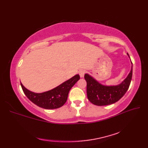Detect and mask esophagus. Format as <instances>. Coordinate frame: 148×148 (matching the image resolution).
<instances>
[{"label": "esophagus", "instance_id": "34e87169", "mask_svg": "<svg viewBox=\"0 0 148 148\" xmlns=\"http://www.w3.org/2000/svg\"><path fill=\"white\" fill-rule=\"evenodd\" d=\"M79 76H80L81 77H83L84 76V71H82V70L80 71L79 72Z\"/></svg>", "mask_w": 148, "mask_h": 148}]
</instances>
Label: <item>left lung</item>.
I'll list each match as a JSON object with an SVG mask.
<instances>
[{
  "mask_svg": "<svg viewBox=\"0 0 148 148\" xmlns=\"http://www.w3.org/2000/svg\"><path fill=\"white\" fill-rule=\"evenodd\" d=\"M128 56H129L127 53ZM130 57V56H129ZM130 73L123 81L113 86H106L100 84L88 74H84L87 86L88 99L93 104L102 106L114 103L120 99L127 92L132 77V63Z\"/></svg>",
  "mask_w": 148,
  "mask_h": 148,
  "instance_id": "1",
  "label": "left lung"
}]
</instances>
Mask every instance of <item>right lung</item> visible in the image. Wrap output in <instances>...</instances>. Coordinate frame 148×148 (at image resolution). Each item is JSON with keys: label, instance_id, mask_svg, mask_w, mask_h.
<instances>
[{"label": "right lung", "instance_id": "1", "mask_svg": "<svg viewBox=\"0 0 148 148\" xmlns=\"http://www.w3.org/2000/svg\"><path fill=\"white\" fill-rule=\"evenodd\" d=\"M79 79V75L76 74L55 88L40 93L31 92L27 89L22 83H21V86L24 93L31 102L40 108L53 109L64 106L67 100L69 91Z\"/></svg>", "mask_w": 148, "mask_h": 148}]
</instances>
